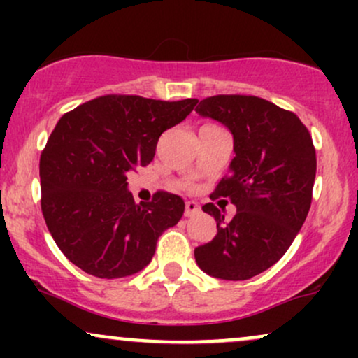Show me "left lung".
<instances>
[{
    "label": "left lung",
    "mask_w": 358,
    "mask_h": 358,
    "mask_svg": "<svg viewBox=\"0 0 358 358\" xmlns=\"http://www.w3.org/2000/svg\"><path fill=\"white\" fill-rule=\"evenodd\" d=\"M185 117L178 102L114 94L60 117L40 156V187L48 231L72 264L106 279L150 264L183 210L171 193L133 195L126 175L150 165L162 133Z\"/></svg>",
    "instance_id": "8db88e82"
}]
</instances>
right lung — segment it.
<instances>
[{
  "label": "right lung",
  "mask_w": 358,
  "mask_h": 358,
  "mask_svg": "<svg viewBox=\"0 0 358 358\" xmlns=\"http://www.w3.org/2000/svg\"><path fill=\"white\" fill-rule=\"evenodd\" d=\"M196 113L229 127L236 158L217 187L215 199H227L213 212L217 236L195 261L213 278L249 279L285 256L310 212L313 141L293 113L261 97L213 96Z\"/></svg>",
  "instance_id": "add662e5"
}]
</instances>
